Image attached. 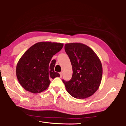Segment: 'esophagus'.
Wrapping results in <instances>:
<instances>
[{
	"label": "esophagus",
	"instance_id": "34e87169",
	"mask_svg": "<svg viewBox=\"0 0 126 126\" xmlns=\"http://www.w3.org/2000/svg\"><path fill=\"white\" fill-rule=\"evenodd\" d=\"M59 74H60V77L61 78L62 77V75H63V72H60V73H59Z\"/></svg>",
	"mask_w": 126,
	"mask_h": 126
}]
</instances>
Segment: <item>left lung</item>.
<instances>
[{
    "label": "left lung",
    "instance_id": "left-lung-1",
    "mask_svg": "<svg viewBox=\"0 0 126 126\" xmlns=\"http://www.w3.org/2000/svg\"><path fill=\"white\" fill-rule=\"evenodd\" d=\"M64 49L73 69L71 79L62 80L66 90L76 98L91 96L99 88L102 80L103 70L99 58L91 48L82 43L65 44Z\"/></svg>",
    "mask_w": 126,
    "mask_h": 126
}]
</instances>
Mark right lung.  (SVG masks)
Returning <instances> with one entry per match:
<instances>
[{"mask_svg":"<svg viewBox=\"0 0 126 126\" xmlns=\"http://www.w3.org/2000/svg\"><path fill=\"white\" fill-rule=\"evenodd\" d=\"M63 47V43L38 42L31 47L19 60L16 75L20 84L33 93H41L48 88L50 78L60 77L55 72V60L52 58Z\"/></svg>","mask_w":126,"mask_h":126,"instance_id":"add662e5","label":"right lung"}]
</instances>
